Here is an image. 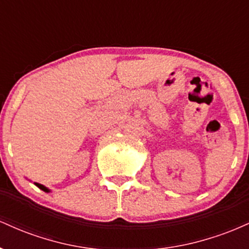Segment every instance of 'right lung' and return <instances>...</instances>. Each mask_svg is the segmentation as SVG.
<instances>
[{
	"label": "right lung",
	"instance_id": "add662e5",
	"mask_svg": "<svg viewBox=\"0 0 249 249\" xmlns=\"http://www.w3.org/2000/svg\"><path fill=\"white\" fill-rule=\"evenodd\" d=\"M34 184H35L36 186L38 187V188H41L42 191H44V192H47V193H49V192H50V190H49V188H48V187H45L44 185H42V184H38V182H34Z\"/></svg>",
	"mask_w": 249,
	"mask_h": 249
}]
</instances>
